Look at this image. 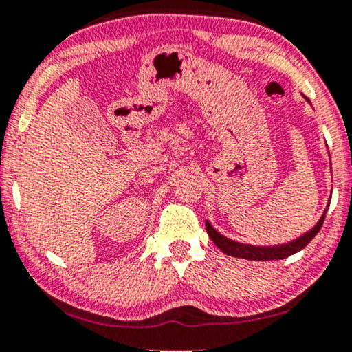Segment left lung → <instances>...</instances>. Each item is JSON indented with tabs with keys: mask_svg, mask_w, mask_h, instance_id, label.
Returning a JSON list of instances; mask_svg holds the SVG:
<instances>
[{
	"mask_svg": "<svg viewBox=\"0 0 352 352\" xmlns=\"http://www.w3.org/2000/svg\"><path fill=\"white\" fill-rule=\"evenodd\" d=\"M330 166H331V163H330ZM329 206H330V204L327 205L324 214L320 216V219L317 221V224L312 229L307 230L306 234H302L301 237L292 240V242L282 243V245H274V247H254V245L235 242V240H230L228 237H224V235H221L218 230H216L213 226L210 224L208 219L205 221V226H206V232H208L210 239L213 240V243L221 250V252L229 254V256L252 259V261H272V259H285L288 256H292V254L301 252V250L305 248L306 245L309 243L311 240L316 237L317 232L320 230L322 224H324V219H325V214H327V210H329Z\"/></svg>",
	"mask_w": 352,
	"mask_h": 352,
	"instance_id": "left-lung-1",
	"label": "left lung"
}]
</instances>
